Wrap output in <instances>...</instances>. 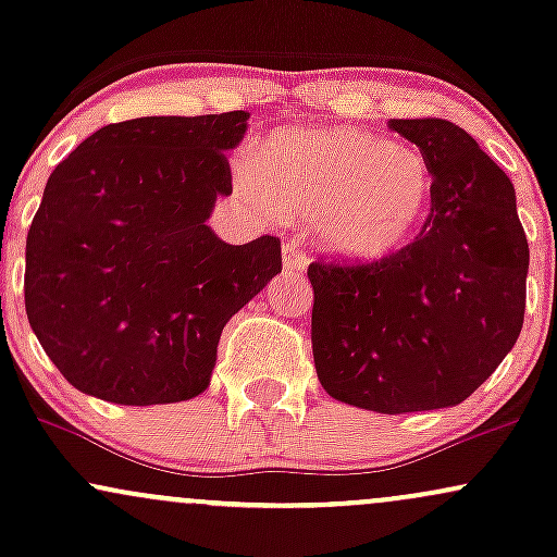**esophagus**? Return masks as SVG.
Here are the masks:
<instances>
[{
	"label": "esophagus",
	"mask_w": 557,
	"mask_h": 557,
	"mask_svg": "<svg viewBox=\"0 0 557 557\" xmlns=\"http://www.w3.org/2000/svg\"><path fill=\"white\" fill-rule=\"evenodd\" d=\"M283 264H285V272H290V274L306 270V264H309V261H306V253L300 251L298 243H293V240L283 243Z\"/></svg>",
	"instance_id": "esophagus-1"
}]
</instances>
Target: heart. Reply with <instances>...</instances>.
<instances>
[{"mask_svg": "<svg viewBox=\"0 0 557 557\" xmlns=\"http://www.w3.org/2000/svg\"><path fill=\"white\" fill-rule=\"evenodd\" d=\"M235 177L261 209L311 220L330 253L359 264L411 246L437 201L430 159L361 127H285Z\"/></svg>", "mask_w": 557, "mask_h": 557, "instance_id": "obj_1", "label": "heart"}]
</instances>
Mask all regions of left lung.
<instances>
[{
    "instance_id": "left-lung-1",
    "label": "left lung",
    "mask_w": 557,
    "mask_h": 557,
    "mask_svg": "<svg viewBox=\"0 0 557 557\" xmlns=\"http://www.w3.org/2000/svg\"><path fill=\"white\" fill-rule=\"evenodd\" d=\"M437 175L426 227L372 264L314 261L311 348L335 400L376 413L458 406L519 341L529 243L510 177L447 120H389Z\"/></svg>"
}]
</instances>
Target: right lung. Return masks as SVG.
I'll return each mask as SVG.
<instances>
[{
    "label": "right lung",
    "instance_id": "1",
    "mask_svg": "<svg viewBox=\"0 0 557 557\" xmlns=\"http://www.w3.org/2000/svg\"><path fill=\"white\" fill-rule=\"evenodd\" d=\"M248 112L99 127L57 164L25 240V314L81 393L157 406L209 387L220 335L283 270L272 235L207 225Z\"/></svg>",
    "mask_w": 557,
    "mask_h": 557
}]
</instances>
